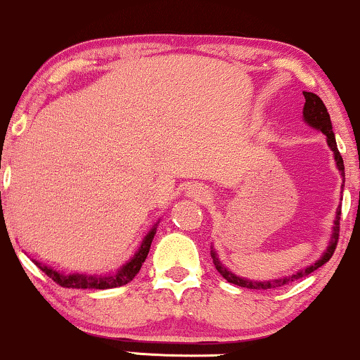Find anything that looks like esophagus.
I'll return each mask as SVG.
<instances>
[{
  "instance_id": "esophagus-1",
  "label": "esophagus",
  "mask_w": 360,
  "mask_h": 360,
  "mask_svg": "<svg viewBox=\"0 0 360 360\" xmlns=\"http://www.w3.org/2000/svg\"><path fill=\"white\" fill-rule=\"evenodd\" d=\"M188 193H192V197H195L199 200H207L211 197L209 191H205L204 187H199V185H193L192 188H188Z\"/></svg>"
}]
</instances>
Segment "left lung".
Returning <instances> with one entry per match:
<instances>
[{
	"label": "left lung",
	"instance_id": "1",
	"mask_svg": "<svg viewBox=\"0 0 360 360\" xmlns=\"http://www.w3.org/2000/svg\"><path fill=\"white\" fill-rule=\"evenodd\" d=\"M302 95H304V98H306L304 108H302V117H304V122H308L311 127L318 129V131H321L323 134L326 136V143H328L330 149H332V151H333L335 163H337L338 172H340V175L343 176V181H345V168H343V160H342V156H340V151H338V148H337V141H335V134H333V129H332V120H330L328 110H326V107H325V103H323V100L318 95H314V93L302 91ZM342 187H343V185H342ZM340 209L342 207L337 209V216H335V223H333L332 240H330V245H328V248H326V252L323 253L320 260H316L313 265H309V267L300 270V272L294 274V276H289V277H284V278H276V281H264V282H255V281H250V278L238 277V276H234L231 270H228L223 264H221L219 258H217V255H216V252H214V250H211V257H212L214 265H216L217 272H219L221 276L226 278V281L231 282V284L240 285V288H246V289H274V288H281V285L289 284V282L296 281V278L309 276L311 272H314V270L320 269L321 265H325L326 262H328L330 258H332L335 248H337L338 233H340V214H342Z\"/></svg>",
	"mask_w": 360,
	"mask_h": 360
}]
</instances>
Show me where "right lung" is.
Segmentation results:
<instances>
[{
	"instance_id": "right-lung-1",
	"label": "right lung",
	"mask_w": 360,
	"mask_h": 360,
	"mask_svg": "<svg viewBox=\"0 0 360 360\" xmlns=\"http://www.w3.org/2000/svg\"><path fill=\"white\" fill-rule=\"evenodd\" d=\"M156 223L153 226V229L144 236L143 243H141L139 250L136 252V255L127 262L126 265H122L117 272L108 274V276H84V274H63L58 270L42 265L40 262H35V265L46 274L47 277H51L56 284H59L60 288H72V289H114L120 288V285H126L127 282H131L136 277V274L139 272L143 267L144 260H146L149 248H151L153 238L156 234Z\"/></svg>"
}]
</instances>
